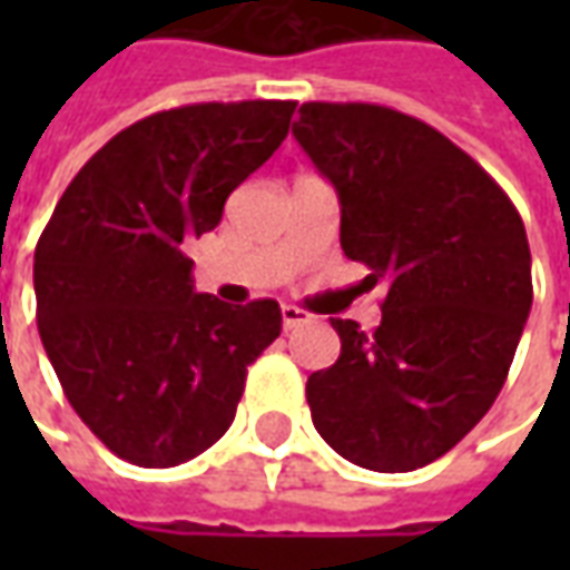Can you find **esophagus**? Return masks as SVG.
<instances>
[{
    "label": "esophagus",
    "mask_w": 570,
    "mask_h": 570,
    "mask_svg": "<svg viewBox=\"0 0 570 570\" xmlns=\"http://www.w3.org/2000/svg\"><path fill=\"white\" fill-rule=\"evenodd\" d=\"M281 317H284V330H296V326L311 321L308 314L302 308H296V305H284V308H281Z\"/></svg>",
    "instance_id": "obj_1"
}]
</instances>
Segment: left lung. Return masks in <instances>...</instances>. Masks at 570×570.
Listing matches in <instances>:
<instances>
[{
    "instance_id": "obj_1",
    "label": "left lung",
    "mask_w": 570,
    "mask_h": 570,
    "mask_svg": "<svg viewBox=\"0 0 570 570\" xmlns=\"http://www.w3.org/2000/svg\"><path fill=\"white\" fill-rule=\"evenodd\" d=\"M293 137L338 191L345 256L387 286L375 333L333 321L342 354L305 387L314 428L351 464L419 470L507 382L534 296L522 216L464 149L387 106L302 104Z\"/></svg>"
}]
</instances>
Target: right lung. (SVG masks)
I'll use <instances>...</instances> for the list:
<instances>
[{
	"label": "right lung",
	"instance_id": "1",
	"mask_svg": "<svg viewBox=\"0 0 570 570\" xmlns=\"http://www.w3.org/2000/svg\"><path fill=\"white\" fill-rule=\"evenodd\" d=\"M293 100L191 104L130 125L69 183L36 244V321L69 406L109 452L176 466L235 421L281 305L195 293L186 247L284 142Z\"/></svg>",
	"mask_w": 570,
	"mask_h": 570
}]
</instances>
